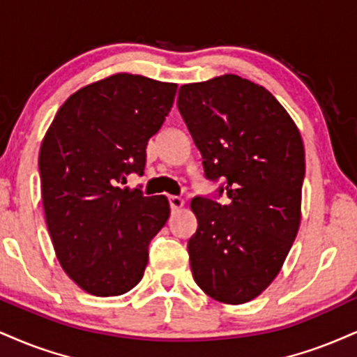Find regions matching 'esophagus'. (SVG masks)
<instances>
[{
    "label": "esophagus",
    "instance_id": "obj_1",
    "mask_svg": "<svg viewBox=\"0 0 357 357\" xmlns=\"http://www.w3.org/2000/svg\"><path fill=\"white\" fill-rule=\"evenodd\" d=\"M167 199H169V206H171V209H173V211H176V209H181L184 206V199H183V197H179V196H169Z\"/></svg>",
    "mask_w": 357,
    "mask_h": 357
}]
</instances>
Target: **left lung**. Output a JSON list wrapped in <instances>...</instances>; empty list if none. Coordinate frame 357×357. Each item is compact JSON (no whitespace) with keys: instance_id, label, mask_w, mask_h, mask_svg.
Listing matches in <instances>:
<instances>
[{"instance_id":"8db88e82","label":"left lung","mask_w":357,"mask_h":357,"mask_svg":"<svg viewBox=\"0 0 357 357\" xmlns=\"http://www.w3.org/2000/svg\"><path fill=\"white\" fill-rule=\"evenodd\" d=\"M178 109L204 178L218 183L214 195L191 201L192 278L216 301L248 303L271 284L298 234L301 135L268 89L236 75L183 84ZM222 194L226 205L217 201Z\"/></svg>"}]
</instances>
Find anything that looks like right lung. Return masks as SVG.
<instances>
[{
	"label": "right lung",
	"instance_id": "obj_1",
	"mask_svg": "<svg viewBox=\"0 0 357 357\" xmlns=\"http://www.w3.org/2000/svg\"><path fill=\"white\" fill-rule=\"evenodd\" d=\"M176 88L137 75L84 86L56 113L40 151L46 225L63 269L86 293L119 296L141 281L148 248L169 218L165 196L130 190Z\"/></svg>",
	"mask_w": 357,
	"mask_h": 357
}]
</instances>
